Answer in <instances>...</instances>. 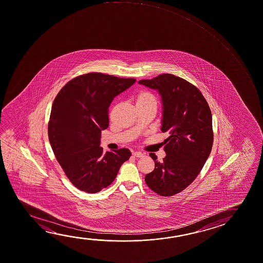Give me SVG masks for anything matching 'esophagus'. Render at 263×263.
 Here are the masks:
<instances>
[{
  "instance_id": "esophagus-1",
  "label": "esophagus",
  "mask_w": 263,
  "mask_h": 263,
  "mask_svg": "<svg viewBox=\"0 0 263 263\" xmlns=\"http://www.w3.org/2000/svg\"><path fill=\"white\" fill-rule=\"evenodd\" d=\"M133 156L134 157H137V158H142V157H144V154L141 152L136 151V152H133Z\"/></svg>"
}]
</instances>
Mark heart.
Segmentation results:
<instances>
[{
	"label": "heart",
	"mask_w": 263,
	"mask_h": 263,
	"mask_svg": "<svg viewBox=\"0 0 263 263\" xmlns=\"http://www.w3.org/2000/svg\"><path fill=\"white\" fill-rule=\"evenodd\" d=\"M137 108L145 107L147 105H157L155 95L148 90H140L135 97Z\"/></svg>",
	"instance_id": "b5f03b06"
}]
</instances>
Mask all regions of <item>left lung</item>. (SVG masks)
<instances>
[{
  "label": "left lung",
  "mask_w": 263,
  "mask_h": 263,
  "mask_svg": "<svg viewBox=\"0 0 263 263\" xmlns=\"http://www.w3.org/2000/svg\"><path fill=\"white\" fill-rule=\"evenodd\" d=\"M139 84L158 90L161 97L162 132L166 157L162 162L149 156L155 168L145 181L156 194L172 196L189 186L201 172L213 146L212 114L201 91L190 82L173 74L163 73Z\"/></svg>",
  "instance_id": "1"
}]
</instances>
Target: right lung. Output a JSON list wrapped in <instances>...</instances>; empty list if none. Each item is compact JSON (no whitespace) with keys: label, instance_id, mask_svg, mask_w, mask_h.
<instances>
[{"label":"right lung","instance_id":"obj_1","mask_svg":"<svg viewBox=\"0 0 263 263\" xmlns=\"http://www.w3.org/2000/svg\"><path fill=\"white\" fill-rule=\"evenodd\" d=\"M136 82L102 73H88L68 82L52 105L48 138L59 163L78 189L98 193L116 179L131 152L104 153L101 133L109 125L108 109L115 97Z\"/></svg>","mask_w":263,"mask_h":263}]
</instances>
